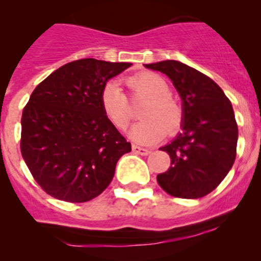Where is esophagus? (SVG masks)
Instances as JSON below:
<instances>
[{"mask_svg":"<svg viewBox=\"0 0 261 261\" xmlns=\"http://www.w3.org/2000/svg\"><path fill=\"white\" fill-rule=\"evenodd\" d=\"M132 149H133V151H135L136 154H140V155H147V154L151 153L150 149H146V147L137 146V145H133Z\"/></svg>","mask_w":261,"mask_h":261,"instance_id":"1","label":"esophagus"}]
</instances>
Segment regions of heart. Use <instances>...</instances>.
<instances>
[{
    "mask_svg": "<svg viewBox=\"0 0 261 261\" xmlns=\"http://www.w3.org/2000/svg\"><path fill=\"white\" fill-rule=\"evenodd\" d=\"M135 96L145 98L138 110L141 120L129 130V136L138 144H154L166 136L176 132L181 125L183 111L170 95L165 80L153 71H141L125 80ZM100 108L108 121L117 129H124L130 121L129 102L117 82L111 81L100 91Z\"/></svg>",
    "mask_w": 261,
    "mask_h": 261,
    "instance_id": "heart-1",
    "label": "heart"
}]
</instances>
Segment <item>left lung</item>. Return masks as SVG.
Instances as JSON below:
<instances>
[{
	"label": "left lung",
	"instance_id": "left-lung-1",
	"mask_svg": "<svg viewBox=\"0 0 261 261\" xmlns=\"http://www.w3.org/2000/svg\"><path fill=\"white\" fill-rule=\"evenodd\" d=\"M172 81L183 102L181 132L161 147L171 158L156 181L180 199H200L216 190L237 156L238 125L231 102L208 75L175 60L146 64Z\"/></svg>",
	"mask_w": 261,
	"mask_h": 261
}]
</instances>
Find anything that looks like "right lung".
I'll list each match as a JSON object with an SVG mask.
<instances>
[{"label": "right lung", "instance_id": "add662e5", "mask_svg": "<svg viewBox=\"0 0 261 261\" xmlns=\"http://www.w3.org/2000/svg\"><path fill=\"white\" fill-rule=\"evenodd\" d=\"M132 65L71 61L36 86L23 108L20 151L36 183L55 199L86 202L110 186L130 142L108 121L100 91Z\"/></svg>", "mask_w": 261, "mask_h": 261}]
</instances>
